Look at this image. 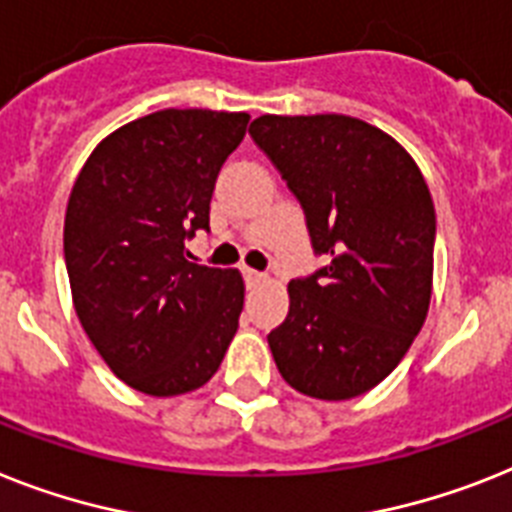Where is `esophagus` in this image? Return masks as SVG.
Masks as SVG:
<instances>
[{
	"instance_id": "esophagus-1",
	"label": "esophagus",
	"mask_w": 512,
	"mask_h": 512,
	"mask_svg": "<svg viewBox=\"0 0 512 512\" xmlns=\"http://www.w3.org/2000/svg\"><path fill=\"white\" fill-rule=\"evenodd\" d=\"M243 277H246L248 285H261V282H266V274L256 272V269H243Z\"/></svg>"
}]
</instances>
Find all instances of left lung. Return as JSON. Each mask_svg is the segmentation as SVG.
Here are the masks:
<instances>
[{"mask_svg":"<svg viewBox=\"0 0 512 512\" xmlns=\"http://www.w3.org/2000/svg\"><path fill=\"white\" fill-rule=\"evenodd\" d=\"M248 133L324 256L287 285L290 311L266 337L274 363L308 398H356L398 366L429 311L437 219L424 175L398 141L345 114H264Z\"/></svg>","mask_w":512,"mask_h":512,"instance_id":"1","label":"left lung"}]
</instances>
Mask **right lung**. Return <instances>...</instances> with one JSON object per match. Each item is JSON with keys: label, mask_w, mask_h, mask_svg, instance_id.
I'll list each match as a JSON object with an SVG mask.
<instances>
[{"label": "right lung", "mask_w": 512, "mask_h": 512, "mask_svg": "<svg viewBox=\"0 0 512 512\" xmlns=\"http://www.w3.org/2000/svg\"><path fill=\"white\" fill-rule=\"evenodd\" d=\"M246 112L162 109L128 122L83 164L65 214V264L78 319L133 390H198L225 358L243 311L238 269L193 264L209 204Z\"/></svg>", "instance_id": "right-lung-1"}]
</instances>
